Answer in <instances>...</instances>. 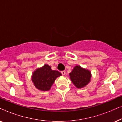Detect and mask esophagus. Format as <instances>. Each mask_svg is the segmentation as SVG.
<instances>
[{
  "mask_svg": "<svg viewBox=\"0 0 122 122\" xmlns=\"http://www.w3.org/2000/svg\"><path fill=\"white\" fill-rule=\"evenodd\" d=\"M61 73L62 74V75H63V76H64L65 74H66V71H61Z\"/></svg>",
  "mask_w": 122,
  "mask_h": 122,
  "instance_id": "34e87169",
  "label": "esophagus"
}]
</instances>
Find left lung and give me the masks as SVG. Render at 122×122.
I'll return each instance as SVG.
<instances>
[{
    "mask_svg": "<svg viewBox=\"0 0 122 122\" xmlns=\"http://www.w3.org/2000/svg\"><path fill=\"white\" fill-rule=\"evenodd\" d=\"M70 78L76 87L81 88L86 86L91 81V73L79 66H76L69 73Z\"/></svg>",
    "mask_w": 122,
    "mask_h": 122,
    "instance_id": "8db88e82",
    "label": "left lung"
}]
</instances>
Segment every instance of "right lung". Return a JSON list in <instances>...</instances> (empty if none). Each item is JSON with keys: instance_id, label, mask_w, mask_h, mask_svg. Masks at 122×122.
Returning <instances> with one entry per match:
<instances>
[{"instance_id": "add662e5", "label": "right lung", "mask_w": 122, "mask_h": 122, "mask_svg": "<svg viewBox=\"0 0 122 122\" xmlns=\"http://www.w3.org/2000/svg\"><path fill=\"white\" fill-rule=\"evenodd\" d=\"M61 74L57 71H53L48 64L38 68L34 71L32 76V81L37 89L46 91L51 89L55 80Z\"/></svg>"}]
</instances>
